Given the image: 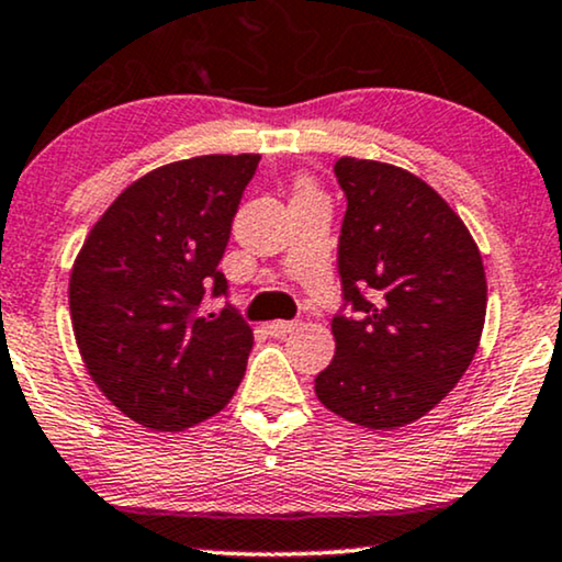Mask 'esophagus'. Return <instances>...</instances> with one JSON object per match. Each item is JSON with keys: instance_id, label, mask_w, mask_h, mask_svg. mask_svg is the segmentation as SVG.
I'll list each match as a JSON object with an SVG mask.
<instances>
[{"instance_id": "1", "label": "esophagus", "mask_w": 562, "mask_h": 562, "mask_svg": "<svg viewBox=\"0 0 562 562\" xmlns=\"http://www.w3.org/2000/svg\"><path fill=\"white\" fill-rule=\"evenodd\" d=\"M269 333H272L274 337H288L290 333H295V329H299V322H269Z\"/></svg>"}]
</instances>
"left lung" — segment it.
<instances>
[{"mask_svg":"<svg viewBox=\"0 0 562 562\" xmlns=\"http://www.w3.org/2000/svg\"><path fill=\"white\" fill-rule=\"evenodd\" d=\"M340 277L356 316H335V358L314 380L324 408L363 429L427 416L474 361L486 316L482 254L429 182L342 157Z\"/></svg>","mask_w":562,"mask_h":562,"instance_id":"obj_1","label":"left lung"}]
</instances>
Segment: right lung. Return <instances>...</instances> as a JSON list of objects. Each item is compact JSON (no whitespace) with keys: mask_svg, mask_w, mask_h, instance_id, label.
I'll list each match as a JSON object with an SVG mask.
<instances>
[{"mask_svg":"<svg viewBox=\"0 0 562 562\" xmlns=\"http://www.w3.org/2000/svg\"><path fill=\"white\" fill-rule=\"evenodd\" d=\"M259 154L180 159L133 180L86 235L70 319L88 376L127 418L186 431L229 403L254 329L235 311L201 316Z\"/></svg>","mask_w":562,"mask_h":562,"instance_id":"add662e5","label":"right lung"}]
</instances>
